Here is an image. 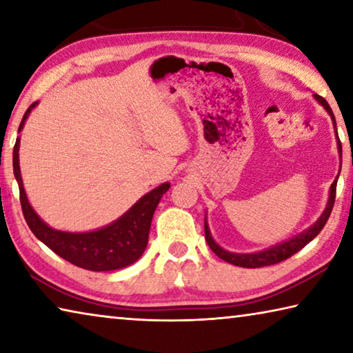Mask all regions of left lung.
I'll list each match as a JSON object with an SVG mask.
<instances>
[{
    "instance_id": "1",
    "label": "left lung",
    "mask_w": 353,
    "mask_h": 353,
    "mask_svg": "<svg viewBox=\"0 0 353 353\" xmlns=\"http://www.w3.org/2000/svg\"><path fill=\"white\" fill-rule=\"evenodd\" d=\"M314 98H316V101H318L321 105H324V109L328 112V115L332 117L333 124H334V132H336V121H334V117H333V112L330 109V105H328L327 101L322 98V97H319V94H314ZM336 139H338L339 154H341V141H339L338 132H336ZM336 182H338V177L334 179L333 183H332L330 196H328L327 207H325L324 213L321 214V218L316 221V223L312 227H308L305 232H302V234H299L297 236H292L291 240H288V241H283V243H280V244H276V246H272L270 249H265V250H260V252H255V254H234V252H229V250H224L223 248L218 246V244L214 243V240L212 238V234H210V229H208V225H207V219H205L204 221V227H205V240H207V244H208V246H210V249L219 256L221 260L230 263V265L241 266V268L271 266V265H276V263H280V261H283L286 259H290L291 255H294L302 248H305L307 244L312 241L314 236H318L319 232L324 229L327 219L330 218V213L333 210L334 196H336Z\"/></svg>"
}]
</instances>
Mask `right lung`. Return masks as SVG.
I'll list each match as a JSON object with an SVG mask.
<instances>
[{
  "label": "right lung",
  "instance_id": "obj_1",
  "mask_svg": "<svg viewBox=\"0 0 353 353\" xmlns=\"http://www.w3.org/2000/svg\"><path fill=\"white\" fill-rule=\"evenodd\" d=\"M35 105L37 103L29 105L20 123L19 132L25 126L26 118ZM19 148L20 139H17L14 146V174L20 188L21 210L29 229L41 243L46 244L59 256L88 271L121 270V268L132 265L140 259L148 246L152 214L162 196L170 190L168 182L149 191L148 194L137 201L121 218L103 227V229L83 232V234L56 230L45 224L29 204L20 174Z\"/></svg>",
  "mask_w": 353,
  "mask_h": 353
}]
</instances>
